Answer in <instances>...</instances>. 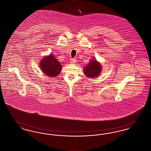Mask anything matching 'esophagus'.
<instances>
[{
    "label": "esophagus",
    "mask_w": 151,
    "mask_h": 151,
    "mask_svg": "<svg viewBox=\"0 0 151 151\" xmlns=\"http://www.w3.org/2000/svg\"><path fill=\"white\" fill-rule=\"evenodd\" d=\"M76 62V60L75 59H74V58H71V59H70V63H72V64H74V63H75Z\"/></svg>",
    "instance_id": "1"
}]
</instances>
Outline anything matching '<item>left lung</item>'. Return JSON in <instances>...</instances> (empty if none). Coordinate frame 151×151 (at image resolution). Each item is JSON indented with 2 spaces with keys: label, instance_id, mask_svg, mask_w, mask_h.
<instances>
[{
  "label": "left lung",
  "instance_id": "8db88e82",
  "mask_svg": "<svg viewBox=\"0 0 151 151\" xmlns=\"http://www.w3.org/2000/svg\"><path fill=\"white\" fill-rule=\"evenodd\" d=\"M84 73L89 78H96L98 76L101 71L100 63L96 60H93L86 65L84 68Z\"/></svg>",
  "mask_w": 151,
  "mask_h": 151
}]
</instances>
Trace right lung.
Listing matches in <instances>:
<instances>
[{"mask_svg": "<svg viewBox=\"0 0 151 151\" xmlns=\"http://www.w3.org/2000/svg\"><path fill=\"white\" fill-rule=\"evenodd\" d=\"M40 67L42 71L46 76L50 77H56L60 73L62 66L57 59L54 55H50L48 57H44L43 60L41 62Z\"/></svg>", "mask_w": 151, "mask_h": 151, "instance_id": "right-lung-1", "label": "right lung"}]
</instances>
